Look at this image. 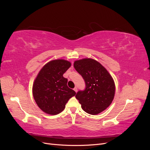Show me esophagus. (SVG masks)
Returning <instances> with one entry per match:
<instances>
[{
  "label": "esophagus",
  "mask_w": 150,
  "mask_h": 150,
  "mask_svg": "<svg viewBox=\"0 0 150 150\" xmlns=\"http://www.w3.org/2000/svg\"><path fill=\"white\" fill-rule=\"evenodd\" d=\"M74 91H75L76 93H77V91H78V88H77L76 87H75V88H74Z\"/></svg>",
  "instance_id": "esophagus-1"
}]
</instances>
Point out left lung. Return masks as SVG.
Wrapping results in <instances>:
<instances>
[{
    "mask_svg": "<svg viewBox=\"0 0 150 150\" xmlns=\"http://www.w3.org/2000/svg\"><path fill=\"white\" fill-rule=\"evenodd\" d=\"M74 67L86 84L85 89L76 95L83 110L93 115L105 110L115 96V85L111 75L100 63L92 59L76 61Z\"/></svg>",
    "mask_w": 150,
    "mask_h": 150,
    "instance_id": "left-lung-1",
    "label": "left lung"
}]
</instances>
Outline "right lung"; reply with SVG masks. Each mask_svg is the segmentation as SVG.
I'll return each instance as SVG.
<instances>
[{"label":"right lung","instance_id":"obj_1","mask_svg":"<svg viewBox=\"0 0 150 150\" xmlns=\"http://www.w3.org/2000/svg\"><path fill=\"white\" fill-rule=\"evenodd\" d=\"M70 66L67 61H52L42 68L34 81V98L40 110L47 114L60 113L68 100L75 96L76 92L67 85V79L63 77Z\"/></svg>","mask_w":150,"mask_h":150}]
</instances>
